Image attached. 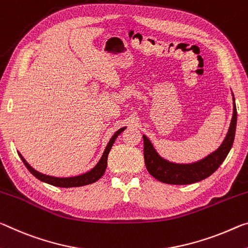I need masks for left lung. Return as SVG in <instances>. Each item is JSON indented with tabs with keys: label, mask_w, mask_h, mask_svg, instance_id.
<instances>
[{
	"label": "left lung",
	"mask_w": 248,
	"mask_h": 248,
	"mask_svg": "<svg viewBox=\"0 0 248 248\" xmlns=\"http://www.w3.org/2000/svg\"><path fill=\"white\" fill-rule=\"evenodd\" d=\"M232 96H233V116H232L231 124L225 139L214 152L210 153L209 155L201 160L195 161L193 163L170 162L156 152L151 141L147 138V136L143 135L144 163L149 173L160 182L175 184V186L200 182L213 174L225 160L234 142L237 124V111L233 93H232Z\"/></svg>",
	"instance_id": "8db88e82"
}]
</instances>
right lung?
<instances>
[{"label": "right lung", "instance_id": "1", "mask_svg": "<svg viewBox=\"0 0 248 248\" xmlns=\"http://www.w3.org/2000/svg\"><path fill=\"white\" fill-rule=\"evenodd\" d=\"M124 129H125V127L120 128L119 130L115 132V135H113L111 137V139L109 140L107 147H106L103 155H101L100 160L98 161V163L92 169V170L86 172V173H84V174H80V175L69 176V178H57V176L43 174V173H41V172L36 171L35 169L31 167L30 164L27 163V161L23 158V155H21V153H19L18 151H17V153H18L19 158L22 159L23 163L25 164V167L29 169V171L39 181H43V182L48 183V184H50V186H60V187H77V186H87V184H92L93 182H96V181L99 180L101 176L104 175L106 168H107V160H108V155H109L110 149H111L113 142L116 141L117 137L119 136L120 133L124 130Z\"/></svg>", "mask_w": 248, "mask_h": 248}]
</instances>
